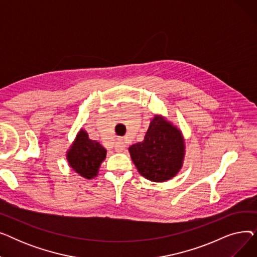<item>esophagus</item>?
<instances>
[{"label":"esophagus","mask_w":257,"mask_h":257,"mask_svg":"<svg viewBox=\"0 0 257 257\" xmlns=\"http://www.w3.org/2000/svg\"><path fill=\"white\" fill-rule=\"evenodd\" d=\"M126 145L124 144L123 140H116L115 142V146H114V149L116 152H123L125 149Z\"/></svg>","instance_id":"obj_1"}]
</instances>
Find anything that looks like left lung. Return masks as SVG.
<instances>
[{
  "instance_id": "left-lung-1",
  "label": "left lung",
  "mask_w": 257,
  "mask_h": 257,
  "mask_svg": "<svg viewBox=\"0 0 257 257\" xmlns=\"http://www.w3.org/2000/svg\"><path fill=\"white\" fill-rule=\"evenodd\" d=\"M129 152L142 176L164 182L173 178L182 167L184 141L180 130L164 117L155 115L144 141L132 145Z\"/></svg>"
}]
</instances>
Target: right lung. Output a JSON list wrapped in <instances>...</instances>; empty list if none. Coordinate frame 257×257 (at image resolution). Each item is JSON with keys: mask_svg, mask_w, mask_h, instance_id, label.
I'll return each instance as SVG.
<instances>
[{"mask_svg": "<svg viewBox=\"0 0 257 257\" xmlns=\"http://www.w3.org/2000/svg\"><path fill=\"white\" fill-rule=\"evenodd\" d=\"M106 150L96 141L89 140L88 134L81 130L67 152V161L71 168L80 176L91 179L97 176Z\"/></svg>", "mask_w": 257, "mask_h": 257, "instance_id": "1", "label": "right lung"}]
</instances>
